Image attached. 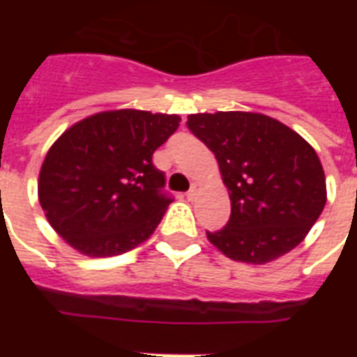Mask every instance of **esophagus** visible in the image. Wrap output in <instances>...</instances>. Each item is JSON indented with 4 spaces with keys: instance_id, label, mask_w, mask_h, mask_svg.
Segmentation results:
<instances>
[{
    "instance_id": "obj_1",
    "label": "esophagus",
    "mask_w": 357,
    "mask_h": 357,
    "mask_svg": "<svg viewBox=\"0 0 357 357\" xmlns=\"http://www.w3.org/2000/svg\"><path fill=\"white\" fill-rule=\"evenodd\" d=\"M198 189H200V185L192 183V185H190L189 192H187V196H189V198H195V196L198 195Z\"/></svg>"
}]
</instances>
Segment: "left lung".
I'll list each match as a JSON object with an SVG mask.
<instances>
[{
  "label": "left lung",
  "instance_id": "left-lung-1",
  "mask_svg": "<svg viewBox=\"0 0 357 357\" xmlns=\"http://www.w3.org/2000/svg\"><path fill=\"white\" fill-rule=\"evenodd\" d=\"M187 128L215 153L231 200L228 224L207 238L229 259L254 265L298 246L326 204L317 151L259 113L189 114Z\"/></svg>",
  "mask_w": 357,
  "mask_h": 357
}]
</instances>
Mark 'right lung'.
Listing matches in <instances>:
<instances>
[{"instance_id": "1", "label": "right lung", "mask_w": 357, "mask_h": 357, "mask_svg": "<svg viewBox=\"0 0 357 357\" xmlns=\"http://www.w3.org/2000/svg\"><path fill=\"white\" fill-rule=\"evenodd\" d=\"M179 122L178 114L120 109L66 129L38 176V200L52 228L92 257L144 243L172 202L151 155Z\"/></svg>"}]
</instances>
